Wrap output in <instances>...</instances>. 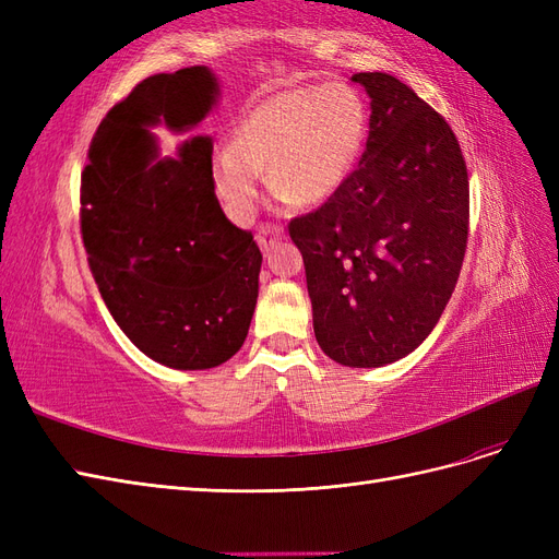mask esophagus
Wrapping results in <instances>:
<instances>
[{"label": "esophagus", "mask_w": 559, "mask_h": 559, "mask_svg": "<svg viewBox=\"0 0 559 559\" xmlns=\"http://www.w3.org/2000/svg\"><path fill=\"white\" fill-rule=\"evenodd\" d=\"M284 235V228L282 226H275V224H263L257 233V242L263 251H267L270 247H273L277 240H282Z\"/></svg>", "instance_id": "34e87169"}]
</instances>
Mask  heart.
<instances>
[{"mask_svg": "<svg viewBox=\"0 0 559 559\" xmlns=\"http://www.w3.org/2000/svg\"><path fill=\"white\" fill-rule=\"evenodd\" d=\"M368 134L361 97L343 83L292 88L247 109L212 158V186L233 222L257 210L263 167L282 198L317 205L343 189Z\"/></svg>", "mask_w": 559, "mask_h": 559, "instance_id": "1", "label": "heart"}]
</instances>
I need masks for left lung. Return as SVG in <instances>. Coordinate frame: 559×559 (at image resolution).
Wrapping results in <instances>:
<instances>
[{"instance_id": "8db88e82", "label": "left lung", "mask_w": 559, "mask_h": 559, "mask_svg": "<svg viewBox=\"0 0 559 559\" xmlns=\"http://www.w3.org/2000/svg\"><path fill=\"white\" fill-rule=\"evenodd\" d=\"M370 97L359 167L289 224L326 357L380 368L408 357L441 319L468 238V175L452 128L396 76H352Z\"/></svg>"}]
</instances>
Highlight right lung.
Returning <instances> with one entry per match:
<instances>
[{"instance_id":"add662e5","label":"right lung","mask_w":559,"mask_h":559,"mask_svg":"<svg viewBox=\"0 0 559 559\" xmlns=\"http://www.w3.org/2000/svg\"><path fill=\"white\" fill-rule=\"evenodd\" d=\"M218 99L210 67L148 76L99 123L81 175V235L105 306L167 368L222 366L245 343L261 251L212 186V138L160 156L151 128L193 130Z\"/></svg>"}]
</instances>
